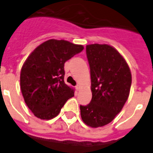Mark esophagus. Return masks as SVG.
<instances>
[{
  "mask_svg": "<svg viewBox=\"0 0 153 153\" xmlns=\"http://www.w3.org/2000/svg\"><path fill=\"white\" fill-rule=\"evenodd\" d=\"M75 89H76L77 91H79V90H80V86H79V85H77V86H75Z\"/></svg>",
  "mask_w": 153,
  "mask_h": 153,
  "instance_id": "esophagus-1",
  "label": "esophagus"
}]
</instances>
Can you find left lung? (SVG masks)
I'll use <instances>...</instances> for the list:
<instances>
[{
    "label": "left lung",
    "mask_w": 153,
    "mask_h": 153,
    "mask_svg": "<svg viewBox=\"0 0 153 153\" xmlns=\"http://www.w3.org/2000/svg\"><path fill=\"white\" fill-rule=\"evenodd\" d=\"M86 51L92 99L87 105H80V112L86 126L98 128L110 123L121 112L129 95L132 74L126 59L114 47L89 44Z\"/></svg>",
    "instance_id": "8db88e82"
}]
</instances>
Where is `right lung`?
<instances>
[{"instance_id":"add662e5","label":"right lung","mask_w":153,"mask_h":153,"mask_svg":"<svg viewBox=\"0 0 153 153\" xmlns=\"http://www.w3.org/2000/svg\"><path fill=\"white\" fill-rule=\"evenodd\" d=\"M83 48L63 39H49L25 60L20 71V89L25 103L36 117L54 118L74 96V89L64 82V63Z\"/></svg>"}]
</instances>
